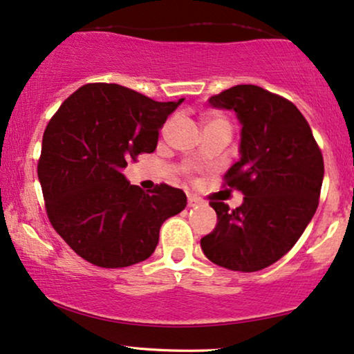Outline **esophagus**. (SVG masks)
Returning a JSON list of instances; mask_svg holds the SVG:
<instances>
[{"mask_svg": "<svg viewBox=\"0 0 354 354\" xmlns=\"http://www.w3.org/2000/svg\"><path fill=\"white\" fill-rule=\"evenodd\" d=\"M197 205H200V200L197 197H189V207H197Z\"/></svg>", "mask_w": 354, "mask_h": 354, "instance_id": "obj_1", "label": "esophagus"}]
</instances>
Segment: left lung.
<instances>
[{
    "label": "left lung",
    "instance_id": "left-lung-1",
    "mask_svg": "<svg viewBox=\"0 0 354 354\" xmlns=\"http://www.w3.org/2000/svg\"><path fill=\"white\" fill-rule=\"evenodd\" d=\"M212 106L236 113L241 157L226 187L244 195L230 210L212 200L216 226L200 239L205 256L221 268L254 272L292 250L315 215L324 180V156L310 126L294 103L256 85L213 95Z\"/></svg>",
    "mask_w": 354,
    "mask_h": 354
}]
</instances>
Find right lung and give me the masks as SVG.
I'll list each match as a JSON object with an SVG mask.
<instances>
[{"mask_svg": "<svg viewBox=\"0 0 354 354\" xmlns=\"http://www.w3.org/2000/svg\"><path fill=\"white\" fill-rule=\"evenodd\" d=\"M184 102H154L116 84H88L60 104L44 131L37 176L50 225L98 268L146 261L167 218L185 208L180 189L142 192L121 174L154 152L159 129Z\"/></svg>", "mask_w": 354, "mask_h": 354, "instance_id": "right-lung-1", "label": "right lung"}]
</instances>
